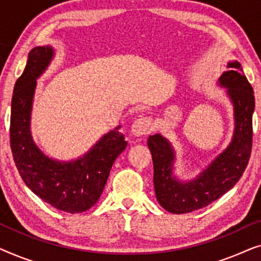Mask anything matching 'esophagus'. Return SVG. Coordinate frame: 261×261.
<instances>
[{
	"label": "esophagus",
	"mask_w": 261,
	"mask_h": 261,
	"mask_svg": "<svg viewBox=\"0 0 261 261\" xmlns=\"http://www.w3.org/2000/svg\"><path fill=\"white\" fill-rule=\"evenodd\" d=\"M152 127H151V122L147 117H139L132 124V135L134 137H141V135L148 134L151 132Z\"/></svg>",
	"instance_id": "obj_1"
}]
</instances>
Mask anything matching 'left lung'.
I'll use <instances>...</instances> for the list:
<instances>
[{"instance_id": "8db88e82", "label": "left lung", "mask_w": 261, "mask_h": 261, "mask_svg": "<svg viewBox=\"0 0 261 261\" xmlns=\"http://www.w3.org/2000/svg\"><path fill=\"white\" fill-rule=\"evenodd\" d=\"M227 67L229 70L221 74L219 85L227 89L228 97L233 103V138L228 147L195 179H177L173 176L176 153L170 141L160 134L148 138L147 145L154 167L153 183L156 201L167 212L185 214L204 208L230 190L247 166L252 149L254 94L252 85L242 72L240 63L229 62Z\"/></svg>"}]
</instances>
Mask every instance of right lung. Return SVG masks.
I'll return each instance as SVG.
<instances>
[{
	"label": "right lung",
	"mask_w": 261,
	"mask_h": 261,
	"mask_svg": "<svg viewBox=\"0 0 261 261\" xmlns=\"http://www.w3.org/2000/svg\"><path fill=\"white\" fill-rule=\"evenodd\" d=\"M53 57L51 46H38L28 53L26 67L14 87L10 148L21 178L38 197L62 212L83 213L98 201L110 169L127 141L119 126L76 160L59 162L41 152L31 134V113L37 80Z\"/></svg>",
	"instance_id": "obj_1"
}]
</instances>
